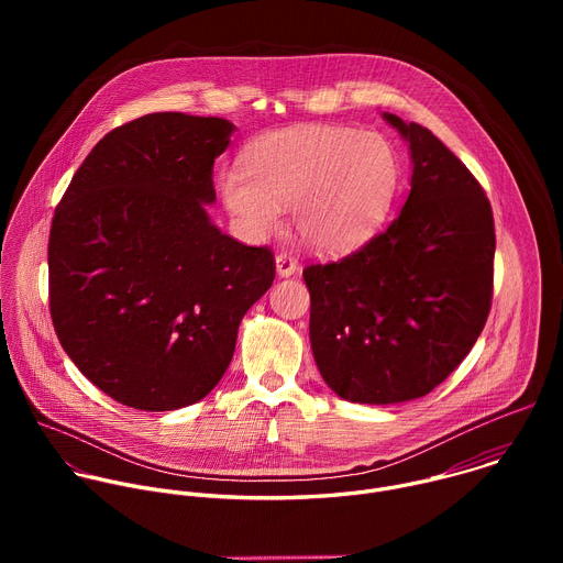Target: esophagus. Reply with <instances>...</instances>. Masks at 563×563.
<instances>
[{"instance_id": "esophagus-1", "label": "esophagus", "mask_w": 563, "mask_h": 563, "mask_svg": "<svg viewBox=\"0 0 563 563\" xmlns=\"http://www.w3.org/2000/svg\"><path fill=\"white\" fill-rule=\"evenodd\" d=\"M298 272V265H296V258L289 256V254H278L276 256V274L280 278H289Z\"/></svg>"}]
</instances>
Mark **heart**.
Wrapping results in <instances>:
<instances>
[{"mask_svg": "<svg viewBox=\"0 0 563 563\" xmlns=\"http://www.w3.org/2000/svg\"><path fill=\"white\" fill-rule=\"evenodd\" d=\"M245 169L220 176V198L250 238L272 235L283 207L318 252L339 254L367 240L385 220L398 187V155L378 131L298 124L254 137Z\"/></svg>", "mask_w": 563, "mask_h": 563, "instance_id": "1", "label": "heart"}]
</instances>
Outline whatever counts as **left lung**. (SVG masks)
<instances>
[{
	"label": "left lung",
	"instance_id": "left-lung-1",
	"mask_svg": "<svg viewBox=\"0 0 563 563\" xmlns=\"http://www.w3.org/2000/svg\"><path fill=\"white\" fill-rule=\"evenodd\" d=\"M383 120L408 142L410 194L352 256L309 265V343L328 387L350 404L421 398L470 354L493 298V209L461 159L426 126Z\"/></svg>",
	"mask_w": 563,
	"mask_h": 563
}]
</instances>
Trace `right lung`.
<instances>
[{
	"mask_svg": "<svg viewBox=\"0 0 563 563\" xmlns=\"http://www.w3.org/2000/svg\"><path fill=\"white\" fill-rule=\"evenodd\" d=\"M235 126L148 113L107 133L55 209L48 294L57 339L118 404L169 412L222 378L240 320L272 287L267 247L209 218L213 159Z\"/></svg>",
	"mask_w": 563,
	"mask_h": 563,
	"instance_id": "right-lung-1",
	"label": "right lung"
}]
</instances>
